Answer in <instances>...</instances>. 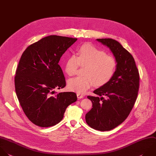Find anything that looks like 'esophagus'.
Listing matches in <instances>:
<instances>
[{
	"instance_id": "esophagus-1",
	"label": "esophagus",
	"mask_w": 156,
	"mask_h": 156,
	"mask_svg": "<svg viewBox=\"0 0 156 156\" xmlns=\"http://www.w3.org/2000/svg\"><path fill=\"white\" fill-rule=\"evenodd\" d=\"M77 97L78 99H82L83 98V96L80 93H77Z\"/></svg>"
}]
</instances>
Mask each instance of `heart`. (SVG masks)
Listing matches in <instances>:
<instances>
[{"mask_svg":"<svg viewBox=\"0 0 156 156\" xmlns=\"http://www.w3.org/2000/svg\"><path fill=\"white\" fill-rule=\"evenodd\" d=\"M79 65L85 66V76L76 77L68 82L69 90L80 94L85 93L94 83L101 87L113 76L116 68V62L112 57L107 56L105 52L90 44L82 45L79 49L77 55H71L66 61L65 70L69 76L76 74Z\"/></svg>","mask_w":156,"mask_h":156,"instance_id":"1","label":"heart"}]
</instances>
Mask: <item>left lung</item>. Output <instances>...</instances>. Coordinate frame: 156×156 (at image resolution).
Returning <instances> with one entry per match:
<instances>
[{
  "mask_svg": "<svg viewBox=\"0 0 156 156\" xmlns=\"http://www.w3.org/2000/svg\"><path fill=\"white\" fill-rule=\"evenodd\" d=\"M96 41L110 49L116 63V70L108 82L93 91L97 96H87L93 107L85 115V120L91 128L107 131L129 116L137 98L140 77L132 55L119 42L111 38Z\"/></svg>",
  "mask_w": 156,
  "mask_h": 156,
  "instance_id": "left-lung-1",
  "label": "left lung"
}]
</instances>
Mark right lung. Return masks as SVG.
<instances>
[{
  "instance_id": "obj_1",
  "label": "right lung",
  "mask_w": 156,
  "mask_h": 156,
  "mask_svg": "<svg viewBox=\"0 0 156 156\" xmlns=\"http://www.w3.org/2000/svg\"><path fill=\"white\" fill-rule=\"evenodd\" d=\"M77 38L50 35L30 45L23 52L15 77L16 95L29 119L48 127L60 122L68 105L77 101L74 92L56 93L66 86L58 62Z\"/></svg>"
}]
</instances>
